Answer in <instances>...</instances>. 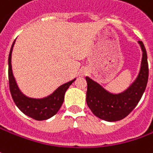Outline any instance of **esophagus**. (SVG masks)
Here are the masks:
<instances>
[{
	"mask_svg": "<svg viewBox=\"0 0 153 153\" xmlns=\"http://www.w3.org/2000/svg\"><path fill=\"white\" fill-rule=\"evenodd\" d=\"M80 74H81L82 76L86 75V74H87V70L85 69V68H83V69L80 71Z\"/></svg>",
	"mask_w": 153,
	"mask_h": 153,
	"instance_id": "esophagus-1",
	"label": "esophagus"
}]
</instances>
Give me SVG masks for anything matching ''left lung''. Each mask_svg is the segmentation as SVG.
Instances as JSON below:
<instances>
[{"mask_svg": "<svg viewBox=\"0 0 153 153\" xmlns=\"http://www.w3.org/2000/svg\"><path fill=\"white\" fill-rule=\"evenodd\" d=\"M142 50L140 68L136 79L122 92L113 93L89 77L87 82L86 103L91 112L106 122L120 121L129 114L140 102L148 81L146 50L141 41H138Z\"/></svg>", "mask_w": 153, "mask_h": 153, "instance_id": "left-lung-1", "label": "left lung"}]
</instances>
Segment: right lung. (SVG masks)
<instances>
[{
  "label": "right lung",
  "instance_id": "right-lung-1",
  "mask_svg": "<svg viewBox=\"0 0 153 153\" xmlns=\"http://www.w3.org/2000/svg\"><path fill=\"white\" fill-rule=\"evenodd\" d=\"M14 43L15 41L13 43L8 56L9 88L13 102L25 115L28 116L30 118L35 119L37 121L47 120L55 116L59 111L62 104L63 103L66 91L68 89V87L76 79L60 85L53 93L43 98H34L25 96L19 88L12 69V51Z\"/></svg>",
  "mask_w": 153,
  "mask_h": 153
}]
</instances>
